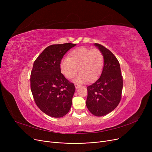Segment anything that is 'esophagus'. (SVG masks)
Instances as JSON below:
<instances>
[{
    "label": "esophagus",
    "mask_w": 152,
    "mask_h": 152,
    "mask_svg": "<svg viewBox=\"0 0 152 152\" xmlns=\"http://www.w3.org/2000/svg\"><path fill=\"white\" fill-rule=\"evenodd\" d=\"M75 86L76 89H78L79 87V84H75Z\"/></svg>",
    "instance_id": "obj_1"
}]
</instances>
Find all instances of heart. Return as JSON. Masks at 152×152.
<instances>
[{
  "instance_id": "heart-1",
  "label": "heart",
  "mask_w": 152,
  "mask_h": 152,
  "mask_svg": "<svg viewBox=\"0 0 152 152\" xmlns=\"http://www.w3.org/2000/svg\"><path fill=\"white\" fill-rule=\"evenodd\" d=\"M103 65L104 58L99 49L80 47L71 50L69 58L60 61V68L61 73L68 79L73 78L79 69L80 73L74 79V82L82 83L97 80L102 73Z\"/></svg>"
}]
</instances>
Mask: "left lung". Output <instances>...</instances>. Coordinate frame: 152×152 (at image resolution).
I'll list each match as a JSON object with an SVG mask.
<instances>
[{"instance_id":"8db88e82","label":"left lung","mask_w":152,"mask_h":152,"mask_svg":"<svg viewBox=\"0 0 152 152\" xmlns=\"http://www.w3.org/2000/svg\"><path fill=\"white\" fill-rule=\"evenodd\" d=\"M94 45L103 54L104 65L99 78L87 87L86 106L94 116H102L114 110L120 102L123 76L119 61L113 53L100 44Z\"/></svg>"}]
</instances>
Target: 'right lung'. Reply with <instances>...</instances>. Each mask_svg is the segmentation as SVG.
<instances>
[{"mask_svg": "<svg viewBox=\"0 0 152 152\" xmlns=\"http://www.w3.org/2000/svg\"><path fill=\"white\" fill-rule=\"evenodd\" d=\"M76 44L52 45L43 50L34 62L31 73V90L37 106L53 118L66 115L75 92L74 84L61 73L62 58Z\"/></svg>", "mask_w": 152, "mask_h": 152, "instance_id": "add662e5", "label": "right lung"}]
</instances>
